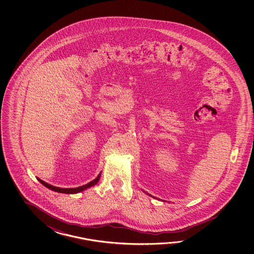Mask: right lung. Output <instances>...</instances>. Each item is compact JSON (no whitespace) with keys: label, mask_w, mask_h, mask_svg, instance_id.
<instances>
[{"label":"right lung","mask_w":254,"mask_h":254,"mask_svg":"<svg viewBox=\"0 0 254 254\" xmlns=\"http://www.w3.org/2000/svg\"><path fill=\"white\" fill-rule=\"evenodd\" d=\"M100 176H101V174H99L97 178L94 179L93 181L90 182L89 184H85V185H82L81 187H77V188H59V187H55V186H53V185H50V184H47V183H45V182L42 181L41 179H38V181L41 183V184L44 185L45 187H47L48 189L54 190V191H57V192H62V193H70V194H71V193H77V192H80V191H82V190H84L88 189V188L92 187L93 185H95V184H97L98 182H99V180H100Z\"/></svg>","instance_id":"1"}]
</instances>
